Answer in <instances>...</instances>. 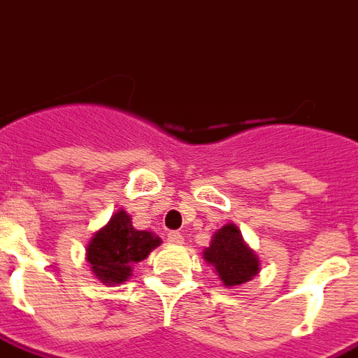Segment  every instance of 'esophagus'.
Segmentation results:
<instances>
[{
	"label": "esophagus",
	"instance_id": "1",
	"mask_svg": "<svg viewBox=\"0 0 358 358\" xmlns=\"http://www.w3.org/2000/svg\"><path fill=\"white\" fill-rule=\"evenodd\" d=\"M167 241H169L171 245H184V237H182V234H178V231H169Z\"/></svg>",
	"mask_w": 358,
	"mask_h": 358
}]
</instances>
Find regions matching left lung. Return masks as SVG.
Returning <instances> with one entry per match:
<instances>
[{"label":"left lung","instance_id":"8db88e82","mask_svg":"<svg viewBox=\"0 0 358 358\" xmlns=\"http://www.w3.org/2000/svg\"><path fill=\"white\" fill-rule=\"evenodd\" d=\"M202 257L213 266L226 289L241 287L259 274V257L246 245L241 229L234 222H228L215 231L209 246L202 252Z\"/></svg>","mask_w":358,"mask_h":358}]
</instances>
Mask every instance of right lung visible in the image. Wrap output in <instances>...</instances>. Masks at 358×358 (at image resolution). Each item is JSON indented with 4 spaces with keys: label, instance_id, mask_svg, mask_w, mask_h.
<instances>
[{
    "label": "right lung",
    "instance_id": "right-lung-1",
    "mask_svg": "<svg viewBox=\"0 0 358 358\" xmlns=\"http://www.w3.org/2000/svg\"><path fill=\"white\" fill-rule=\"evenodd\" d=\"M162 239L149 229H136L132 217L117 209L86 246V261L103 285L115 287L130 280L134 264L149 257Z\"/></svg>",
    "mask_w": 358,
    "mask_h": 358
}]
</instances>
